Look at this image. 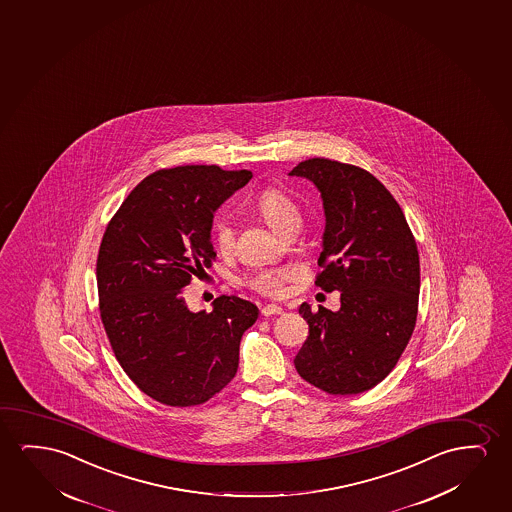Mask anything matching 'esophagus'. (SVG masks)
I'll use <instances>...</instances> for the list:
<instances>
[{
  "instance_id": "1",
  "label": "esophagus",
  "mask_w": 512,
  "mask_h": 512,
  "mask_svg": "<svg viewBox=\"0 0 512 512\" xmlns=\"http://www.w3.org/2000/svg\"><path fill=\"white\" fill-rule=\"evenodd\" d=\"M282 307H279V305H275V303H268V305H265L263 309H261V314L265 317H272V316H281Z\"/></svg>"
}]
</instances>
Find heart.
Returning <instances> with one entry per match:
<instances>
[{"mask_svg":"<svg viewBox=\"0 0 512 512\" xmlns=\"http://www.w3.org/2000/svg\"><path fill=\"white\" fill-rule=\"evenodd\" d=\"M258 210L267 221L268 226L277 233H286L293 228H300L302 216L295 203L282 193L281 189L268 188L258 198ZM212 240L221 252L231 251L235 233L228 219H217L212 226ZM293 277V270L288 267L267 268L249 275L247 286L261 295L279 296L284 291V282Z\"/></svg>","mask_w":512,"mask_h":512,"instance_id":"obj_1","label":"heart"}]
</instances>
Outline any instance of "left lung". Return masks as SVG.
I'll list each match as a JSON object with an SVG mask.
<instances>
[{
	"label": "left lung",
	"mask_w": 512,
	"mask_h": 512,
	"mask_svg": "<svg viewBox=\"0 0 512 512\" xmlns=\"http://www.w3.org/2000/svg\"><path fill=\"white\" fill-rule=\"evenodd\" d=\"M321 193L319 288L340 291V309L300 305L309 337L296 372L330 395H358L386 377L409 344L419 296V254L404 212L388 189L358 166L302 161L289 172Z\"/></svg>",
	"instance_id": "obj_1"
}]
</instances>
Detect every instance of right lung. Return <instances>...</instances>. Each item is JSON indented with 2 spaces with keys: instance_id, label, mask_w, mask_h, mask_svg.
<instances>
[{
  "instance_id": "right-lung-1",
  "label": "right lung",
  "mask_w": 512,
  "mask_h": 512,
  "mask_svg": "<svg viewBox=\"0 0 512 512\" xmlns=\"http://www.w3.org/2000/svg\"><path fill=\"white\" fill-rule=\"evenodd\" d=\"M252 179L216 165L158 170L131 191L108 223L96 263L101 323L117 361L156 402H207L235 377L238 347L260 310L217 296L189 310L184 291L216 256L214 212Z\"/></svg>"
}]
</instances>
